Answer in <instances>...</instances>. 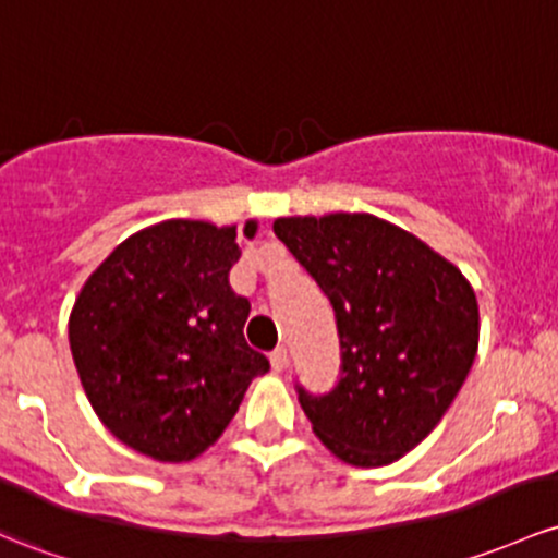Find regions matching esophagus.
<instances>
[{"mask_svg":"<svg viewBox=\"0 0 558 558\" xmlns=\"http://www.w3.org/2000/svg\"><path fill=\"white\" fill-rule=\"evenodd\" d=\"M269 363H272L275 372H283V368L289 366V350L286 348L272 350V353H269Z\"/></svg>","mask_w":558,"mask_h":558,"instance_id":"34e87169","label":"esophagus"}]
</instances>
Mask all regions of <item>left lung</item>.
<instances>
[{"label": "left lung", "mask_w": 558, "mask_h": 558, "mask_svg": "<svg viewBox=\"0 0 558 558\" xmlns=\"http://www.w3.org/2000/svg\"><path fill=\"white\" fill-rule=\"evenodd\" d=\"M272 230L337 315V387H296L313 433L348 465L401 460L441 422L476 361V291L417 234L379 216H283Z\"/></svg>", "instance_id": "8db88e82"}]
</instances>
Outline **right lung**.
<instances>
[{
	"mask_svg": "<svg viewBox=\"0 0 558 558\" xmlns=\"http://www.w3.org/2000/svg\"><path fill=\"white\" fill-rule=\"evenodd\" d=\"M256 221L243 234L254 238ZM238 227L168 219L122 240L85 280L69 344L93 412L125 447L190 462L225 433L269 361L230 286Z\"/></svg>",
	"mask_w": 558,
	"mask_h": 558,
	"instance_id": "1",
	"label": "right lung"
}]
</instances>
